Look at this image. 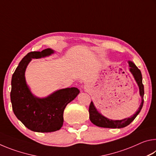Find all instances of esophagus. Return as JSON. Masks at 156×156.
Here are the masks:
<instances>
[{"label":"esophagus","mask_w":156,"mask_h":156,"mask_svg":"<svg viewBox=\"0 0 156 156\" xmlns=\"http://www.w3.org/2000/svg\"><path fill=\"white\" fill-rule=\"evenodd\" d=\"M88 87L87 86H84V89H87Z\"/></svg>","instance_id":"34e87169"}]
</instances>
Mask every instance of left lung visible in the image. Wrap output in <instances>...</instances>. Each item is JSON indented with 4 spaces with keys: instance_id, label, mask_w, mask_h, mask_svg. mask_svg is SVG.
Returning a JSON list of instances; mask_svg holds the SVG:
<instances>
[{
    "instance_id": "8db88e82",
    "label": "left lung",
    "mask_w": 156,
    "mask_h": 156,
    "mask_svg": "<svg viewBox=\"0 0 156 156\" xmlns=\"http://www.w3.org/2000/svg\"><path fill=\"white\" fill-rule=\"evenodd\" d=\"M129 72L131 73L133 75L134 79L136 82L137 84H138L139 87V92L140 96L142 98V102L138 109L136 111V112L134 113L133 115L130 116L129 118H124L122 120H112L109 119L102 115L97 110L96 107L94 106V104L93 102H91V104L89 105V118H90L91 122L94 124V125H96L100 127H104V128H113V129H120L125 127L127 125H129L132 121H133L136 116L139 114L140 111L143 106L144 103V85L142 84V76L140 70L136 67L134 63L129 60Z\"/></svg>"
}]
</instances>
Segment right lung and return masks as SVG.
Wrapping results in <instances>:
<instances>
[{"instance_id": "1", "label": "right lung", "mask_w": 156, "mask_h": 156, "mask_svg": "<svg viewBox=\"0 0 156 156\" xmlns=\"http://www.w3.org/2000/svg\"><path fill=\"white\" fill-rule=\"evenodd\" d=\"M54 50L47 48L42 51H31L20 62L12 78L10 93L15 115L26 127L36 132H53L63 125V112L68 103L80 93L76 87L61 89L44 98L36 96L26 82L25 71L32 59L49 56Z\"/></svg>"}]
</instances>
